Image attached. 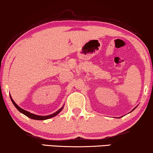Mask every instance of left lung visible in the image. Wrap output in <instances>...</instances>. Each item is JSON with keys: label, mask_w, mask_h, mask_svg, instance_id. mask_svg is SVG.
<instances>
[{"label": "left lung", "mask_w": 153, "mask_h": 153, "mask_svg": "<svg viewBox=\"0 0 153 153\" xmlns=\"http://www.w3.org/2000/svg\"><path fill=\"white\" fill-rule=\"evenodd\" d=\"M135 109H136V107H135V108H134V109H133V110H132V111H133V110H134Z\"/></svg>", "instance_id": "1"}]
</instances>
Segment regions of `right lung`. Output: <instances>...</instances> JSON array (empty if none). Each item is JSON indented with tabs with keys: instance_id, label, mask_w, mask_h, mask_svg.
Returning <instances> with one entry per match:
<instances>
[{
	"instance_id": "right-lung-1",
	"label": "right lung",
	"mask_w": 153,
	"mask_h": 153,
	"mask_svg": "<svg viewBox=\"0 0 153 153\" xmlns=\"http://www.w3.org/2000/svg\"><path fill=\"white\" fill-rule=\"evenodd\" d=\"M10 99H11V101H12L13 104H14V106L15 107L17 108V109L19 111L21 112V113L23 114H25V116H27V117L30 118V119H34V120H46V119H51V118L55 117V116H56L57 114H59L61 112V111H62V109H63V107L64 106H63L61 108V109H59L58 111H56L55 112V113L52 114H50V115H47V116H39V115H36L34 114H32L30 113V112H29L27 111H26V110L23 109H22V108L19 107L17 104L15 103V102H14V100H13L12 99V97H11L10 95Z\"/></svg>"
}]
</instances>
